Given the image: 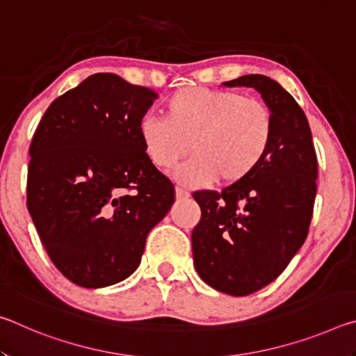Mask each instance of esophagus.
Listing matches in <instances>:
<instances>
[{"mask_svg": "<svg viewBox=\"0 0 356 356\" xmlns=\"http://www.w3.org/2000/svg\"><path fill=\"white\" fill-rule=\"evenodd\" d=\"M176 197H177L179 201L188 200V197H190V193L186 191V190H184V188H180V186H177V188H176Z\"/></svg>", "mask_w": 356, "mask_h": 356, "instance_id": "34e87169", "label": "esophagus"}]
</instances>
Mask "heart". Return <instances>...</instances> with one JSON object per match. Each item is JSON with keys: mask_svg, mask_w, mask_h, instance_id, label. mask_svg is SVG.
<instances>
[{"mask_svg": "<svg viewBox=\"0 0 356 356\" xmlns=\"http://www.w3.org/2000/svg\"><path fill=\"white\" fill-rule=\"evenodd\" d=\"M163 118L140 122V140L150 163L172 170L184 156L191 160L174 172L185 186L236 185L248 179L267 156L275 118L257 99L234 91L182 88L166 99Z\"/></svg>", "mask_w": 356, "mask_h": 356, "instance_id": "1", "label": "heart"}]
</instances>
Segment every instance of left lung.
<instances>
[{"label":"left lung","mask_w":356,"mask_h":356,"mask_svg":"<svg viewBox=\"0 0 356 356\" xmlns=\"http://www.w3.org/2000/svg\"><path fill=\"white\" fill-rule=\"evenodd\" d=\"M254 88L275 118L267 156L243 182L195 191L201 220L191 234L197 275L243 297L275 281L308 236L317 193V155L306 114L280 83L243 75L222 83Z\"/></svg>","instance_id":"left-lung-1"}]
</instances>
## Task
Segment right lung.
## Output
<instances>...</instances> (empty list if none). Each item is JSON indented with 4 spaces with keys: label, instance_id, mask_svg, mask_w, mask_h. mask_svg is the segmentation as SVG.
Here are the masks:
<instances>
[{
    "label": "right lung",
    "instance_id": "1",
    "mask_svg": "<svg viewBox=\"0 0 356 356\" xmlns=\"http://www.w3.org/2000/svg\"><path fill=\"white\" fill-rule=\"evenodd\" d=\"M159 97L114 74H94L47 108L29 146L26 206L65 278L88 289L122 281L174 202L150 163L140 122Z\"/></svg>",
    "mask_w": 356,
    "mask_h": 356
}]
</instances>
